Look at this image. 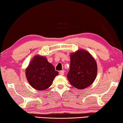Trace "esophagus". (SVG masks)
Returning <instances> with one entry per match:
<instances>
[{"label":"esophagus","mask_w":123,"mask_h":123,"mask_svg":"<svg viewBox=\"0 0 123 123\" xmlns=\"http://www.w3.org/2000/svg\"><path fill=\"white\" fill-rule=\"evenodd\" d=\"M59 74L60 75H64V70H61V71H60V72H59Z\"/></svg>","instance_id":"esophagus-1"}]
</instances>
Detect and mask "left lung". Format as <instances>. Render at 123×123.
Masks as SVG:
<instances>
[{"label":"left lung","instance_id":"8db88e82","mask_svg":"<svg viewBox=\"0 0 123 123\" xmlns=\"http://www.w3.org/2000/svg\"><path fill=\"white\" fill-rule=\"evenodd\" d=\"M97 72L96 61L87 51L80 50L72 54L67 78L73 86L80 90L87 88L94 82Z\"/></svg>","mask_w":123,"mask_h":123}]
</instances>
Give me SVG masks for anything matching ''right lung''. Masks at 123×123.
<instances>
[{
  "instance_id": "obj_1",
  "label": "right lung",
  "mask_w": 123,
  "mask_h": 123,
  "mask_svg": "<svg viewBox=\"0 0 123 123\" xmlns=\"http://www.w3.org/2000/svg\"><path fill=\"white\" fill-rule=\"evenodd\" d=\"M58 74V72L47 59L38 55L34 57L26 71L27 79L30 85L40 91L48 88Z\"/></svg>"
}]
</instances>
